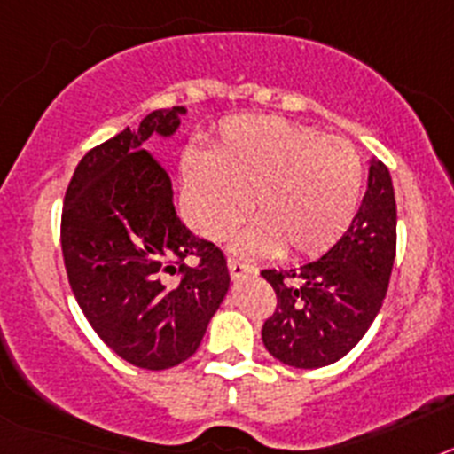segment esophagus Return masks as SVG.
Here are the masks:
<instances>
[{
    "label": "esophagus",
    "mask_w": 454,
    "mask_h": 454,
    "mask_svg": "<svg viewBox=\"0 0 454 454\" xmlns=\"http://www.w3.org/2000/svg\"><path fill=\"white\" fill-rule=\"evenodd\" d=\"M227 268H230L231 279H239V277H246V275H252V272H254V268H250L247 263H243V262H236V259H230V262H227Z\"/></svg>",
    "instance_id": "1"
}]
</instances>
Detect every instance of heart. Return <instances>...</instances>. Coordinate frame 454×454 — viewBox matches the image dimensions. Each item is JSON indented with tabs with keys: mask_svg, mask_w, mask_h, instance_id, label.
<instances>
[{
	"mask_svg": "<svg viewBox=\"0 0 454 454\" xmlns=\"http://www.w3.org/2000/svg\"><path fill=\"white\" fill-rule=\"evenodd\" d=\"M359 152L343 138L279 118L231 120L211 161L186 159V195L195 230L227 239L247 215L254 223L236 240L246 256H318L346 234L362 198Z\"/></svg>",
	"mask_w": 454,
	"mask_h": 454,
	"instance_id": "b5f03b06",
	"label": "heart"
}]
</instances>
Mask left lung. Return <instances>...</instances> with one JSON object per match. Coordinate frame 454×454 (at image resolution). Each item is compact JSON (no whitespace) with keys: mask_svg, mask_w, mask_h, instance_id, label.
Here are the masks:
<instances>
[{"mask_svg":"<svg viewBox=\"0 0 454 454\" xmlns=\"http://www.w3.org/2000/svg\"><path fill=\"white\" fill-rule=\"evenodd\" d=\"M395 224L391 175L372 156L362 207L339 243L300 268L262 272L277 293L275 314L262 330L275 359L293 368H323L364 339L387 295Z\"/></svg>","mask_w":454,"mask_h":454,"instance_id":"obj_1","label":"left lung"}]
</instances>
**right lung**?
Wrapping results in <instances>:
<instances>
[{"mask_svg":"<svg viewBox=\"0 0 454 454\" xmlns=\"http://www.w3.org/2000/svg\"><path fill=\"white\" fill-rule=\"evenodd\" d=\"M184 106L92 147L72 175L61 220L70 288L90 327L124 362L166 371L195 355L224 295L223 252L192 234L172 204L170 175L147 150L170 138ZM198 255V267L185 259Z\"/></svg>","mask_w":454,"mask_h":454,"instance_id":"1","label":"right lung"}]
</instances>
